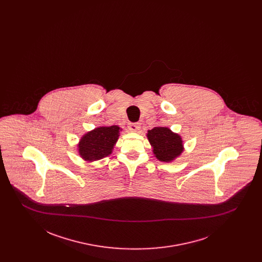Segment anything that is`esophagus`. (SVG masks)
Returning a JSON list of instances; mask_svg holds the SVG:
<instances>
[{"label":"esophagus","instance_id":"34e87169","mask_svg":"<svg viewBox=\"0 0 262 262\" xmlns=\"http://www.w3.org/2000/svg\"><path fill=\"white\" fill-rule=\"evenodd\" d=\"M128 129L130 130V132H135V133H137L138 132L139 129H140V124L139 123H130V124H128Z\"/></svg>","mask_w":262,"mask_h":262}]
</instances>
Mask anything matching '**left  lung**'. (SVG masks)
Wrapping results in <instances>:
<instances>
[{
    "instance_id": "8db88e82",
    "label": "left lung",
    "mask_w": 262,
    "mask_h": 262,
    "mask_svg": "<svg viewBox=\"0 0 262 262\" xmlns=\"http://www.w3.org/2000/svg\"><path fill=\"white\" fill-rule=\"evenodd\" d=\"M146 136L159 161L172 162L184 151L182 137L168 127L156 126L149 129Z\"/></svg>"
}]
</instances>
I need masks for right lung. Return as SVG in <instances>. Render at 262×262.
<instances>
[{
    "instance_id": "add662e5",
    "label": "right lung",
    "mask_w": 262,
    "mask_h": 262,
    "mask_svg": "<svg viewBox=\"0 0 262 262\" xmlns=\"http://www.w3.org/2000/svg\"><path fill=\"white\" fill-rule=\"evenodd\" d=\"M120 126H99L88 132L80 138L78 153L88 162L100 160L109 156L120 136Z\"/></svg>"
}]
</instances>
